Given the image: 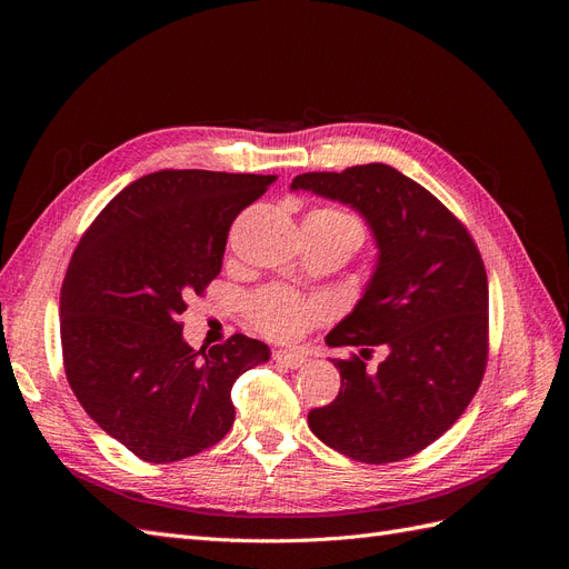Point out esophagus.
I'll return each instance as SVG.
<instances>
[{"label": "esophagus", "instance_id": "1", "mask_svg": "<svg viewBox=\"0 0 569 569\" xmlns=\"http://www.w3.org/2000/svg\"><path fill=\"white\" fill-rule=\"evenodd\" d=\"M272 358H274V363H280V366L291 368V370L301 368L306 363V356L299 353V351H274Z\"/></svg>", "mask_w": 569, "mask_h": 569}]
</instances>
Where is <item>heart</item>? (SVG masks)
Segmentation results:
<instances>
[{"label":"heart","instance_id":"heart-1","mask_svg":"<svg viewBox=\"0 0 569 569\" xmlns=\"http://www.w3.org/2000/svg\"><path fill=\"white\" fill-rule=\"evenodd\" d=\"M308 222H318L325 228H335L349 232L360 244L363 239V226L349 211L335 209V206H318L306 216ZM327 316V306L318 299H303L284 287H268L258 291L249 301V318L258 332L274 341H291L301 337L308 327Z\"/></svg>","mask_w":569,"mask_h":569}]
</instances>
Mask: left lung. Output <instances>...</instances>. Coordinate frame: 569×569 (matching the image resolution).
Wrapping results in <instances>:
<instances>
[{
    "mask_svg": "<svg viewBox=\"0 0 569 569\" xmlns=\"http://www.w3.org/2000/svg\"><path fill=\"white\" fill-rule=\"evenodd\" d=\"M291 187L353 206L380 247L363 299L327 335L330 347L363 351L332 360L341 389L308 412V427L358 462L416 456L462 416L487 370L489 284L475 239L432 192L385 163L303 173ZM370 346L388 347L375 371L365 366Z\"/></svg>",
    "mask_w": 569,
    "mask_h": 569,
    "instance_id": "obj_1",
    "label": "left lung"
}]
</instances>
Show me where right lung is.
I'll return each instance as SVG.
<instances>
[{
	"instance_id": "right-lung-1",
	"label": "right lung",
	"mask_w": 569,
	"mask_h": 569,
	"mask_svg": "<svg viewBox=\"0 0 569 569\" xmlns=\"http://www.w3.org/2000/svg\"><path fill=\"white\" fill-rule=\"evenodd\" d=\"M274 176L159 170L92 220L61 287L66 380L84 412L147 462H176L230 432V391L266 363L263 341L232 335L209 351L182 339L189 297L222 268L228 232Z\"/></svg>"
}]
</instances>
